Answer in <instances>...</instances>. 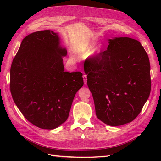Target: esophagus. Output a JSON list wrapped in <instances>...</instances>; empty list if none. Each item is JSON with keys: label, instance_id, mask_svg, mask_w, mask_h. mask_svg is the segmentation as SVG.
Returning a JSON list of instances; mask_svg holds the SVG:
<instances>
[{"label": "esophagus", "instance_id": "1", "mask_svg": "<svg viewBox=\"0 0 161 161\" xmlns=\"http://www.w3.org/2000/svg\"><path fill=\"white\" fill-rule=\"evenodd\" d=\"M83 79H84V82L86 84L87 83V75H83Z\"/></svg>", "mask_w": 161, "mask_h": 161}]
</instances>
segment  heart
Segmentation results:
<instances>
[{
    "instance_id": "heart-1",
    "label": "heart",
    "mask_w": 161,
    "mask_h": 161,
    "mask_svg": "<svg viewBox=\"0 0 161 161\" xmlns=\"http://www.w3.org/2000/svg\"><path fill=\"white\" fill-rule=\"evenodd\" d=\"M92 51V45L91 43H84L82 45L79 46L75 48V53L77 54H80V55H88ZM98 50L93 51L92 53H96Z\"/></svg>"
}]
</instances>
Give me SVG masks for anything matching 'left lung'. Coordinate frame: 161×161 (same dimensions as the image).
<instances>
[{
    "label": "left lung",
    "instance_id": "8db88e82",
    "mask_svg": "<svg viewBox=\"0 0 161 161\" xmlns=\"http://www.w3.org/2000/svg\"><path fill=\"white\" fill-rule=\"evenodd\" d=\"M108 41L107 50L91 57L84 71L97 118L117 126L132 122L148 100L150 63L138 41L129 37Z\"/></svg>",
    "mask_w": 161,
    "mask_h": 161
}]
</instances>
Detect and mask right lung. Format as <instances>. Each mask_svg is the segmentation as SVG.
<instances>
[{
  "instance_id": "1",
  "label": "right lung",
  "mask_w": 161,
  "mask_h": 161,
  "mask_svg": "<svg viewBox=\"0 0 161 161\" xmlns=\"http://www.w3.org/2000/svg\"><path fill=\"white\" fill-rule=\"evenodd\" d=\"M57 34L46 30L22 41L10 68V91L17 107L32 125L53 129L66 121L82 73L64 71Z\"/></svg>"
}]
</instances>
